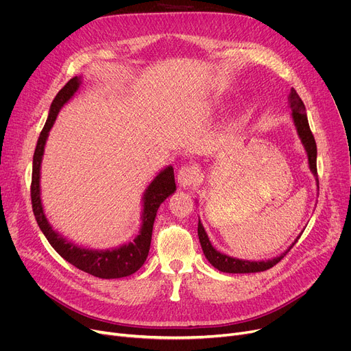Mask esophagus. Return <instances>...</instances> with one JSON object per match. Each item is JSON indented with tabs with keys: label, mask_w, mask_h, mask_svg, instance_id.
<instances>
[{
	"label": "esophagus",
	"mask_w": 351,
	"mask_h": 351,
	"mask_svg": "<svg viewBox=\"0 0 351 351\" xmlns=\"http://www.w3.org/2000/svg\"><path fill=\"white\" fill-rule=\"evenodd\" d=\"M196 180V171L193 166H182L178 172V183L183 189L191 188Z\"/></svg>",
	"instance_id": "obj_1"
}]
</instances>
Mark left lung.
<instances>
[{
    "mask_svg": "<svg viewBox=\"0 0 351 351\" xmlns=\"http://www.w3.org/2000/svg\"><path fill=\"white\" fill-rule=\"evenodd\" d=\"M289 106L291 109V119L294 123V128H296V132L304 146V151L307 154V160H308V168L310 172L315 175L316 178V183H317V189H319V178H317V146H316V141L315 136H313L310 126H308V121H307V115H306V106L303 104V101L300 99V97L298 95V92L294 88L290 89L289 94ZM197 236H199V242L202 246V250H204L206 259L209 261V263L216 267L217 270L223 271V273H257V271H265L270 267H273L276 263H279L283 257L286 256V253L296 245V242L299 241V237L302 236V233L296 237L289 249L282 253L280 256H276L273 259L269 261H261V262H250V261H243V259H236V257L228 256L225 253H220L219 250H216L210 241L208 237V233L204 228V225L200 223V219L197 222Z\"/></svg>",
    "mask_w": 351,
    "mask_h": 351,
    "instance_id": "1",
    "label": "left lung"
}]
</instances>
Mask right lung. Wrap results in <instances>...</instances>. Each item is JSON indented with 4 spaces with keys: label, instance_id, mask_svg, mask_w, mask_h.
<instances>
[{
    "label": "right lung",
    "instance_id": "1",
    "mask_svg": "<svg viewBox=\"0 0 351 351\" xmlns=\"http://www.w3.org/2000/svg\"><path fill=\"white\" fill-rule=\"evenodd\" d=\"M81 84V77H73L72 80H69L65 84V86L58 92L57 97L53 98L49 106L48 118L44 125V129L41 131L38 142H36L32 159V210L36 219V223H38L41 232L47 237V241L66 262L99 279H119L125 278V276H131L132 273L139 270L145 263L151 247L152 229L156 212L162 202H165L166 197H169L176 191L175 175L172 166H166L165 169H162L154 178V180L149 183V186L145 189L142 196L141 229L134 241L131 242L112 249H89L66 241V237L52 229L45 216L41 200V163L51 128L53 126L55 119H57L62 106L68 104L72 99V97L77 94Z\"/></svg>",
    "mask_w": 351,
    "mask_h": 351
}]
</instances>
